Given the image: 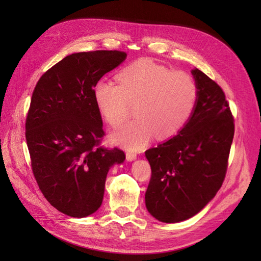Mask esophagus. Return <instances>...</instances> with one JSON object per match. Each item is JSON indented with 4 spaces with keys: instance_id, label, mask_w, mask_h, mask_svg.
I'll use <instances>...</instances> for the list:
<instances>
[{
    "instance_id": "esophagus-1",
    "label": "esophagus",
    "mask_w": 261,
    "mask_h": 261,
    "mask_svg": "<svg viewBox=\"0 0 261 261\" xmlns=\"http://www.w3.org/2000/svg\"><path fill=\"white\" fill-rule=\"evenodd\" d=\"M136 158H137L136 153H134V152H127V153H126V159H127V161L135 160Z\"/></svg>"
}]
</instances>
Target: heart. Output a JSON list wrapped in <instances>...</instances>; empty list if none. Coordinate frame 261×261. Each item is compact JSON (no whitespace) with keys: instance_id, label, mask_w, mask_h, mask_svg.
Listing matches in <instances>:
<instances>
[{"instance_id":"heart-1","label":"heart","mask_w":261,"mask_h":261,"mask_svg":"<svg viewBox=\"0 0 261 261\" xmlns=\"http://www.w3.org/2000/svg\"><path fill=\"white\" fill-rule=\"evenodd\" d=\"M117 85L99 81L92 96L101 116L118 127L128 116L134 103V121L124 125L113 139L128 149L146 145L155 134L169 138L183 127L197 101V85L185 72H172L150 60H138L116 74Z\"/></svg>"}]
</instances>
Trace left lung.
<instances>
[{
	"label": "left lung",
	"mask_w": 261,
	"mask_h": 261,
	"mask_svg": "<svg viewBox=\"0 0 261 261\" xmlns=\"http://www.w3.org/2000/svg\"><path fill=\"white\" fill-rule=\"evenodd\" d=\"M197 101L176 136L146 150L151 177L145 195L150 215L176 223L197 215L222 186L234 137V118L222 88L192 70Z\"/></svg>",
	"instance_id": "8db88e82"
}]
</instances>
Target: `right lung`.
I'll use <instances>...</instances> for the list:
<instances>
[{
    "label": "right lung",
    "instance_id": "1",
    "mask_svg": "<svg viewBox=\"0 0 261 261\" xmlns=\"http://www.w3.org/2000/svg\"><path fill=\"white\" fill-rule=\"evenodd\" d=\"M122 51L67 55L38 81L26 117L31 170L41 193L64 215L85 218L102 203L107 174L125 160L106 135L92 89L126 59Z\"/></svg>",
    "mask_w": 261,
    "mask_h": 261
}]
</instances>
